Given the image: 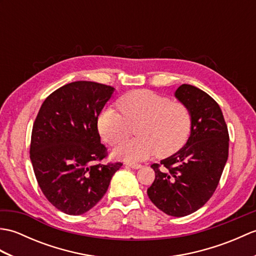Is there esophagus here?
Returning <instances> with one entry per match:
<instances>
[{
  "label": "esophagus",
  "instance_id": "34e87169",
  "mask_svg": "<svg viewBox=\"0 0 256 256\" xmlns=\"http://www.w3.org/2000/svg\"><path fill=\"white\" fill-rule=\"evenodd\" d=\"M126 165H128V167L134 168V170H138V168L142 167V165H140V164H138V162H128Z\"/></svg>",
  "mask_w": 256,
  "mask_h": 256
}]
</instances>
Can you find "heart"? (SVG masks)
<instances>
[{
	"instance_id": "heart-1",
	"label": "heart",
	"mask_w": 256,
	"mask_h": 256,
	"mask_svg": "<svg viewBox=\"0 0 256 256\" xmlns=\"http://www.w3.org/2000/svg\"><path fill=\"white\" fill-rule=\"evenodd\" d=\"M118 106L121 113L108 108L100 114L98 128L108 144L116 145L126 140L136 126L138 138L114 150L118 158L143 160L155 154L167 157L187 142L192 120L184 103L150 90H135L123 96Z\"/></svg>"
}]
</instances>
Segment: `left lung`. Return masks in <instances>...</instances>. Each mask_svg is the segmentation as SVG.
Returning a JSON list of instances; mask_svg holds the SVG:
<instances>
[{
	"mask_svg": "<svg viewBox=\"0 0 256 256\" xmlns=\"http://www.w3.org/2000/svg\"><path fill=\"white\" fill-rule=\"evenodd\" d=\"M192 113V131L177 153L150 167L155 180L148 198L168 216H184L200 209L218 187L229 155V132L218 103L197 86L175 92Z\"/></svg>",
	"mask_w": 256,
	"mask_h": 256,
	"instance_id": "1",
	"label": "left lung"
}]
</instances>
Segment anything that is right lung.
Returning <instances> with one entry per match:
<instances>
[{"mask_svg":"<svg viewBox=\"0 0 256 256\" xmlns=\"http://www.w3.org/2000/svg\"><path fill=\"white\" fill-rule=\"evenodd\" d=\"M113 92L92 81L64 84L46 98L32 125L30 153L37 182L47 200L67 214L94 208L122 166L96 164L108 155L98 116Z\"/></svg>","mask_w":256,"mask_h":256,"instance_id":"add662e5","label":"right lung"}]
</instances>
